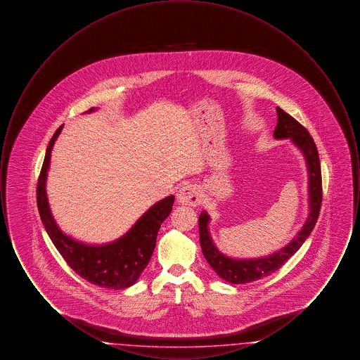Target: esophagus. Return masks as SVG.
I'll use <instances>...</instances> for the list:
<instances>
[{"instance_id":"obj_1","label":"esophagus","mask_w":360,"mask_h":360,"mask_svg":"<svg viewBox=\"0 0 360 360\" xmlns=\"http://www.w3.org/2000/svg\"><path fill=\"white\" fill-rule=\"evenodd\" d=\"M176 200L182 205L195 206L200 204L201 195H200L198 188H195L194 185H185L179 188V191L176 194Z\"/></svg>"}]
</instances>
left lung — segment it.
Instances as JSON below:
<instances>
[{
    "label": "left lung",
    "instance_id": "1",
    "mask_svg": "<svg viewBox=\"0 0 360 360\" xmlns=\"http://www.w3.org/2000/svg\"><path fill=\"white\" fill-rule=\"evenodd\" d=\"M276 115L278 124L275 127V139H290L292 144L302 153L307 160L309 176L308 219L301 231L295 235V238L279 251H275L274 254L257 259H235L224 255L213 244V240L207 229L210 217L204 210L198 219L202 254L209 266L216 271V274L229 283H250L279 270L301 248L305 240L308 239L320 214L323 201V181L317 147L309 135L307 128L302 127L295 119H292L290 115H288L281 108H276Z\"/></svg>",
    "mask_w": 360,
    "mask_h": 360
}]
</instances>
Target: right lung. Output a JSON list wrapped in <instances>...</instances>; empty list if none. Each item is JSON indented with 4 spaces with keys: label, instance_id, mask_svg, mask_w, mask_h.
<instances>
[{
    "label": "right lung",
    "instance_id": "right-lung-1",
    "mask_svg": "<svg viewBox=\"0 0 360 360\" xmlns=\"http://www.w3.org/2000/svg\"><path fill=\"white\" fill-rule=\"evenodd\" d=\"M94 110L96 108H91L87 113ZM62 128L63 125L56 129L49 143L37 181L36 198L41 223L59 254L79 276L105 289L120 290L129 288L136 283L153 257L159 228L172 213L174 195H169L151 206L124 236L112 243L91 245L65 235L52 217L46 193L52 147Z\"/></svg>",
    "mask_w": 360,
    "mask_h": 360
}]
</instances>
